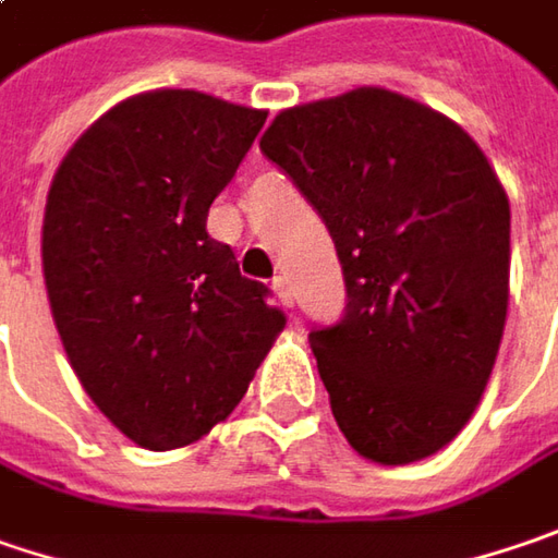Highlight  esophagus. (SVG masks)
Wrapping results in <instances>:
<instances>
[{
    "label": "esophagus",
    "instance_id": "1",
    "mask_svg": "<svg viewBox=\"0 0 558 558\" xmlns=\"http://www.w3.org/2000/svg\"><path fill=\"white\" fill-rule=\"evenodd\" d=\"M272 292H276V298H279V304H282V307H294L292 282H289L286 276H276V279H272Z\"/></svg>",
    "mask_w": 558,
    "mask_h": 558
}]
</instances>
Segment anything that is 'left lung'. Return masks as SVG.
<instances>
[{
	"instance_id": "1",
	"label": "left lung",
	"mask_w": 558,
	"mask_h": 558,
	"mask_svg": "<svg viewBox=\"0 0 558 558\" xmlns=\"http://www.w3.org/2000/svg\"><path fill=\"white\" fill-rule=\"evenodd\" d=\"M260 150L329 229L345 314L311 329L354 452L408 464L468 424L509 307V197L446 116L361 87L286 109Z\"/></svg>"
}]
</instances>
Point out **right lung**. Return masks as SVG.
Returning <instances> with one entry per match:
<instances>
[{"label": "right lung", "mask_w": 558, "mask_h": 558, "mask_svg": "<svg viewBox=\"0 0 558 558\" xmlns=\"http://www.w3.org/2000/svg\"><path fill=\"white\" fill-rule=\"evenodd\" d=\"M266 112L197 90L141 94L87 128L43 216V276L71 367L150 452L179 449L244 399L286 317L207 232Z\"/></svg>", "instance_id": "1"}]
</instances>
